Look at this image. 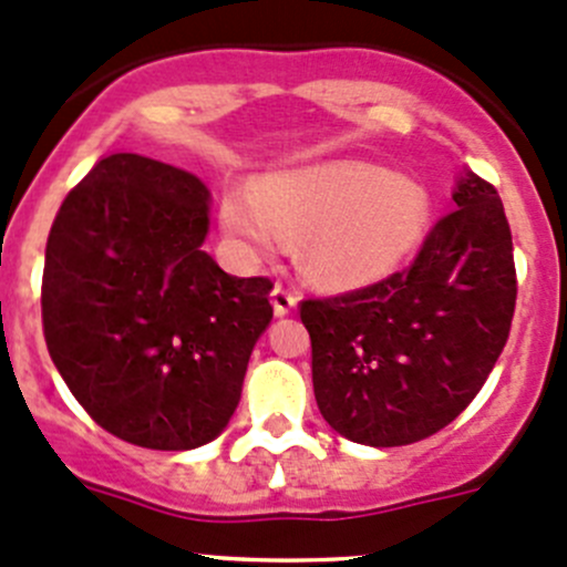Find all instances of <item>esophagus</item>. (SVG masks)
I'll use <instances>...</instances> for the list:
<instances>
[{
  "mask_svg": "<svg viewBox=\"0 0 567 567\" xmlns=\"http://www.w3.org/2000/svg\"><path fill=\"white\" fill-rule=\"evenodd\" d=\"M271 303H274V312L282 318V315H290L299 303V290L290 288V285H274L271 290Z\"/></svg>",
  "mask_w": 567,
  "mask_h": 567,
  "instance_id": "34e87169",
  "label": "esophagus"
}]
</instances>
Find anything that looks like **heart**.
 I'll return each mask as SVG.
<instances>
[{
	"instance_id": "b5f03b06",
	"label": "heart",
	"mask_w": 567,
	"mask_h": 567,
	"mask_svg": "<svg viewBox=\"0 0 567 567\" xmlns=\"http://www.w3.org/2000/svg\"><path fill=\"white\" fill-rule=\"evenodd\" d=\"M223 228L255 255H279L307 236L303 268L329 288L374 282L402 266L424 238L429 204L419 184L378 165L337 159L285 171L266 193L230 189Z\"/></svg>"
}]
</instances>
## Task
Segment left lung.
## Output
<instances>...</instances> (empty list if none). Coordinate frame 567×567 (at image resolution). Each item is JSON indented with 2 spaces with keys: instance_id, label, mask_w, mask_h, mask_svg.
Instances as JSON below:
<instances>
[{
  "instance_id": "1",
  "label": "left lung",
  "mask_w": 567,
  "mask_h": 567,
  "mask_svg": "<svg viewBox=\"0 0 567 567\" xmlns=\"http://www.w3.org/2000/svg\"><path fill=\"white\" fill-rule=\"evenodd\" d=\"M454 204L408 268L301 301L320 415L353 443L432 437L473 402L508 342L516 266L503 200L464 174Z\"/></svg>"
}]
</instances>
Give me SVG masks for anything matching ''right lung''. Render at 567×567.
Instances as JSON below:
<instances>
[{"label": "right lung", "mask_w": 567, "mask_h": 567, "mask_svg": "<svg viewBox=\"0 0 567 567\" xmlns=\"http://www.w3.org/2000/svg\"><path fill=\"white\" fill-rule=\"evenodd\" d=\"M206 234V184L130 152L100 159L48 234L51 361L105 432L141 449L217 437L271 323V279L225 274L200 249Z\"/></svg>", "instance_id": "1"}]
</instances>
